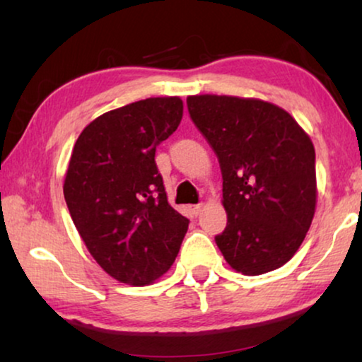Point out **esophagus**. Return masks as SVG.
<instances>
[{"mask_svg": "<svg viewBox=\"0 0 362 362\" xmlns=\"http://www.w3.org/2000/svg\"><path fill=\"white\" fill-rule=\"evenodd\" d=\"M201 211H202V204H196V206H192V212H194L196 216H197V214H201Z\"/></svg>", "mask_w": 362, "mask_h": 362, "instance_id": "esophagus-1", "label": "esophagus"}]
</instances>
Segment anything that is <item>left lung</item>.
<instances>
[{"instance_id": "left-lung-1", "label": "left lung", "mask_w": 362, "mask_h": 362, "mask_svg": "<svg viewBox=\"0 0 362 362\" xmlns=\"http://www.w3.org/2000/svg\"><path fill=\"white\" fill-rule=\"evenodd\" d=\"M187 110L219 158L227 226L216 244L244 275L285 265L316 209L315 146L288 112L260 98L189 95Z\"/></svg>"}]
</instances>
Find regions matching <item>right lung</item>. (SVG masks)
<instances>
[{
    "label": "right lung",
    "instance_id": "obj_1",
    "mask_svg": "<svg viewBox=\"0 0 362 362\" xmlns=\"http://www.w3.org/2000/svg\"><path fill=\"white\" fill-rule=\"evenodd\" d=\"M181 118L180 97H151L97 117L74 145L69 212L90 255L122 284L150 285L166 274L187 232L155 161Z\"/></svg>",
    "mask_w": 362,
    "mask_h": 362
}]
</instances>
